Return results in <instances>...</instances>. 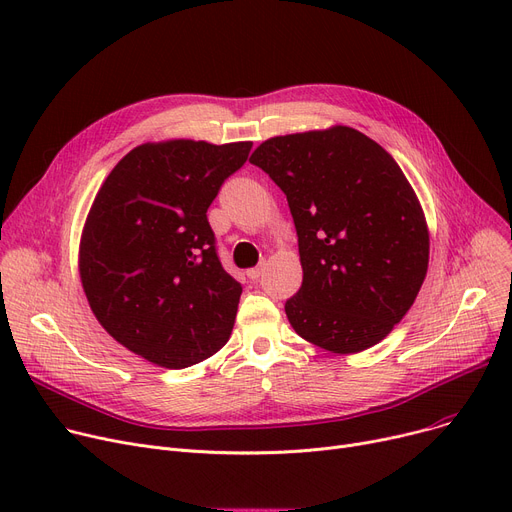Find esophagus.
Here are the masks:
<instances>
[{
	"label": "esophagus",
	"instance_id": "1",
	"mask_svg": "<svg viewBox=\"0 0 512 512\" xmlns=\"http://www.w3.org/2000/svg\"><path fill=\"white\" fill-rule=\"evenodd\" d=\"M263 270H265V263H259L257 267H251V270H247V276H249L251 280H259L261 274H263Z\"/></svg>",
	"mask_w": 512,
	"mask_h": 512
}]
</instances>
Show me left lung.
Masks as SVG:
<instances>
[{"instance_id":"left-lung-1","label":"left lung","mask_w":512,"mask_h":512,"mask_svg":"<svg viewBox=\"0 0 512 512\" xmlns=\"http://www.w3.org/2000/svg\"><path fill=\"white\" fill-rule=\"evenodd\" d=\"M286 195L303 284L284 305L307 342L351 355L384 340L417 299L429 234L394 157L348 126L274 137L251 155Z\"/></svg>"}]
</instances>
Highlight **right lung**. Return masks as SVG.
<instances>
[{"mask_svg": "<svg viewBox=\"0 0 512 512\" xmlns=\"http://www.w3.org/2000/svg\"><path fill=\"white\" fill-rule=\"evenodd\" d=\"M253 143H145L101 184L80 238V280L105 332L155 365H195L228 342L242 286L207 209Z\"/></svg>", "mask_w": 512, "mask_h": 512, "instance_id": "right-lung-1", "label": "right lung"}]
</instances>
